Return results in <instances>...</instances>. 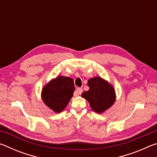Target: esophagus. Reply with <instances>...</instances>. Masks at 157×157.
<instances>
[{
	"instance_id": "1",
	"label": "esophagus",
	"mask_w": 157,
	"mask_h": 157,
	"mask_svg": "<svg viewBox=\"0 0 157 157\" xmlns=\"http://www.w3.org/2000/svg\"><path fill=\"white\" fill-rule=\"evenodd\" d=\"M82 91H83V90H82V89H81V88H77V89L75 90V94H74V95H75V96H78V95L82 94Z\"/></svg>"
}]
</instances>
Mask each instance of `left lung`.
Masks as SVG:
<instances>
[{"label":"left lung","mask_w":157,"mask_h":157,"mask_svg":"<svg viewBox=\"0 0 157 157\" xmlns=\"http://www.w3.org/2000/svg\"><path fill=\"white\" fill-rule=\"evenodd\" d=\"M89 90L84 91L82 97L89 102L93 111L102 113L112 106L116 100V93L113 86L100 77L89 79Z\"/></svg>","instance_id":"left-lung-1"}]
</instances>
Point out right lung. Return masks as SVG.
I'll use <instances>...</instances> for the list:
<instances>
[{
    "label": "right lung",
    "mask_w": 157,
    "mask_h": 157,
    "mask_svg": "<svg viewBox=\"0 0 157 157\" xmlns=\"http://www.w3.org/2000/svg\"><path fill=\"white\" fill-rule=\"evenodd\" d=\"M75 91L73 79L69 77L57 76L42 89L41 98L45 105L55 113L66 108Z\"/></svg>",
    "instance_id": "add662e5"
}]
</instances>
